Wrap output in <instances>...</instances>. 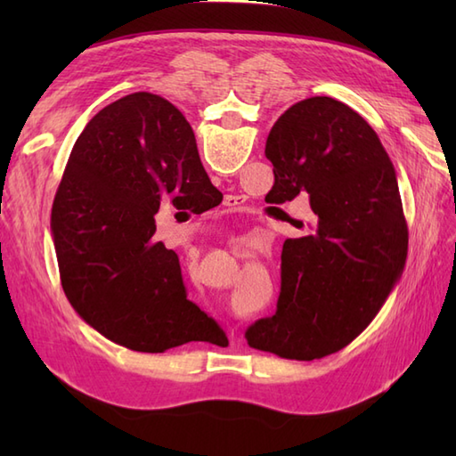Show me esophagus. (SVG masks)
<instances>
[{
    "label": "esophagus",
    "instance_id": "esophagus-1",
    "mask_svg": "<svg viewBox=\"0 0 456 456\" xmlns=\"http://www.w3.org/2000/svg\"><path fill=\"white\" fill-rule=\"evenodd\" d=\"M239 201H240V198H237V196H227V198H225V206L233 208V206H237ZM231 337H233V333H231Z\"/></svg>",
    "mask_w": 456,
    "mask_h": 456
}]
</instances>
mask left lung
Returning a JSON list of instances; mask_svg holds the SVG:
<instances>
[{
    "label": "left lung",
    "instance_id": "left-lung-1",
    "mask_svg": "<svg viewBox=\"0 0 456 456\" xmlns=\"http://www.w3.org/2000/svg\"><path fill=\"white\" fill-rule=\"evenodd\" d=\"M265 154L274 167L270 201L307 196L314 235L286 239L276 314L245 337L258 351L314 361L361 335L402 276L408 223L398 180L370 125L327 95L280 115Z\"/></svg>",
    "mask_w": 456,
    "mask_h": 456
}]
</instances>
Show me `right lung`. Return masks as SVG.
<instances>
[{
    "label": "right lung",
    "mask_w": 456,
    "mask_h": 456,
    "mask_svg": "<svg viewBox=\"0 0 456 456\" xmlns=\"http://www.w3.org/2000/svg\"><path fill=\"white\" fill-rule=\"evenodd\" d=\"M216 188L186 118L137 92L103 108L76 141L58 183L51 229L68 302L110 341L164 353L201 341L208 315L190 302L154 216L200 203Z\"/></svg>",
    "instance_id": "obj_1"
}]
</instances>
